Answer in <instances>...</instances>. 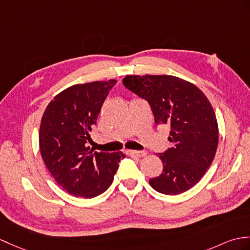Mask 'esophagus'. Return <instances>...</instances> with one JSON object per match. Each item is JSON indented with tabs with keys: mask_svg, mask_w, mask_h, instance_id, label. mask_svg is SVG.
<instances>
[{
	"mask_svg": "<svg viewBox=\"0 0 250 250\" xmlns=\"http://www.w3.org/2000/svg\"><path fill=\"white\" fill-rule=\"evenodd\" d=\"M126 153H127V155L136 156V158H143V156L146 154L144 151H135V150H127Z\"/></svg>",
	"mask_w": 250,
	"mask_h": 250,
	"instance_id": "34e87169",
	"label": "esophagus"
}]
</instances>
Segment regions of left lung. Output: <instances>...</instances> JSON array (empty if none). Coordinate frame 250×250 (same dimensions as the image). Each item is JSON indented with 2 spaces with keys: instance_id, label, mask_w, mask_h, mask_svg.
I'll use <instances>...</instances> for the list:
<instances>
[{
  "instance_id": "1",
  "label": "left lung",
  "mask_w": 250,
  "mask_h": 250,
  "mask_svg": "<svg viewBox=\"0 0 250 250\" xmlns=\"http://www.w3.org/2000/svg\"><path fill=\"white\" fill-rule=\"evenodd\" d=\"M124 84L149 102L156 124L170 127L171 147L159 154L163 172L149 184L165 195L191 188L211 166L218 145L217 119L208 99L193 83L173 75H125Z\"/></svg>"
}]
</instances>
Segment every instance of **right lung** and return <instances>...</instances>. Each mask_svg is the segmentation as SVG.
Here are the masks:
<instances>
[{"label":"right lung","instance_id":"add662e5","mask_svg":"<svg viewBox=\"0 0 250 250\" xmlns=\"http://www.w3.org/2000/svg\"><path fill=\"white\" fill-rule=\"evenodd\" d=\"M116 80L75 84L57 94L46 108L39 129V149L52 177L69 194L92 198L113 182L125 154L92 153L87 142Z\"/></svg>","mask_w":250,"mask_h":250}]
</instances>
